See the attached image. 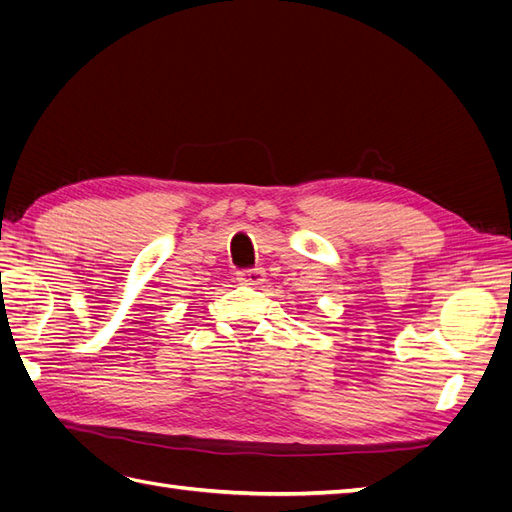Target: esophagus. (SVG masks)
Instances as JSON below:
<instances>
[{"label": "esophagus", "mask_w": 512, "mask_h": 512, "mask_svg": "<svg viewBox=\"0 0 512 512\" xmlns=\"http://www.w3.org/2000/svg\"><path fill=\"white\" fill-rule=\"evenodd\" d=\"M237 280H239L241 284H245V286H260L262 282L267 280V273H265V269H260V267L247 269V271H241V273H239Z\"/></svg>", "instance_id": "1"}]
</instances>
